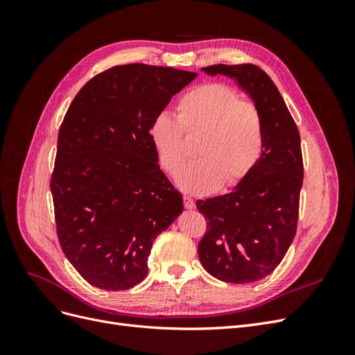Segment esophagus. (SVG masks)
Masks as SVG:
<instances>
[{
    "mask_svg": "<svg viewBox=\"0 0 355 355\" xmlns=\"http://www.w3.org/2000/svg\"><path fill=\"white\" fill-rule=\"evenodd\" d=\"M184 206H185V209H188V210H192V209L196 207V202H194V200H192L191 197L185 196V197H184Z\"/></svg>",
    "mask_w": 355,
    "mask_h": 355,
    "instance_id": "esophagus-1",
    "label": "esophagus"
}]
</instances>
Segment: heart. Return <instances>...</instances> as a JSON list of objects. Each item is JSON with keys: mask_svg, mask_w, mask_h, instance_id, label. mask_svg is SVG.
I'll use <instances>...</instances> for the list:
<instances>
[{"mask_svg": "<svg viewBox=\"0 0 355 355\" xmlns=\"http://www.w3.org/2000/svg\"><path fill=\"white\" fill-rule=\"evenodd\" d=\"M178 115L157 114L149 124V139L158 163L178 175L186 160L183 132L201 134L200 159L178 176L191 194H207L220 185L235 187L252 173L263 151V123L252 102L225 84H202L178 101Z\"/></svg>", "mask_w": 355, "mask_h": 355, "instance_id": "obj_1", "label": "heart"}]
</instances>
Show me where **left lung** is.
<instances>
[{"label": "left lung", "mask_w": 355, "mask_h": 355, "mask_svg": "<svg viewBox=\"0 0 355 355\" xmlns=\"http://www.w3.org/2000/svg\"><path fill=\"white\" fill-rule=\"evenodd\" d=\"M250 94L263 123V151L252 173L230 194L198 200L207 220L198 243L200 262L225 283L249 284L270 275L292 244L304 182L300 136L274 81L259 67L211 65Z\"/></svg>", "instance_id": "obj_1"}]
</instances>
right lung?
<instances>
[{
	"instance_id": "obj_1",
	"label": "right lung",
	"mask_w": 355,
	"mask_h": 355,
	"mask_svg": "<svg viewBox=\"0 0 355 355\" xmlns=\"http://www.w3.org/2000/svg\"><path fill=\"white\" fill-rule=\"evenodd\" d=\"M198 73L130 63L84 84L59 130L50 189L63 253L85 282L132 288L157 235L184 210L158 166L149 124Z\"/></svg>"
}]
</instances>
